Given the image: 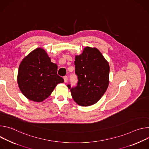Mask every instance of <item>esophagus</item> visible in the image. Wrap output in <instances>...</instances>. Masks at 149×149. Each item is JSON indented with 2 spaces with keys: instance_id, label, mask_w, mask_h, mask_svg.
<instances>
[{
  "instance_id": "obj_1",
  "label": "esophagus",
  "mask_w": 149,
  "mask_h": 149,
  "mask_svg": "<svg viewBox=\"0 0 149 149\" xmlns=\"http://www.w3.org/2000/svg\"><path fill=\"white\" fill-rule=\"evenodd\" d=\"M64 82L65 83H66V82L68 81V76H64Z\"/></svg>"
}]
</instances>
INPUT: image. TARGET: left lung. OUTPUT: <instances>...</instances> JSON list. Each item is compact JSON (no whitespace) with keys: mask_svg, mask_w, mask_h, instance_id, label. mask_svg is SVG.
<instances>
[{"mask_svg":"<svg viewBox=\"0 0 149 149\" xmlns=\"http://www.w3.org/2000/svg\"><path fill=\"white\" fill-rule=\"evenodd\" d=\"M74 65L77 84L72 88L68 85L73 100L80 106L93 105L108 88V62L97 48L87 47L81 54L76 56Z\"/></svg>","mask_w":149,"mask_h":149,"instance_id":"1","label":"left lung"}]
</instances>
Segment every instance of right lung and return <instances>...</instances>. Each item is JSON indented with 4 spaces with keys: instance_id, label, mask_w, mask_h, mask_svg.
<instances>
[{
    "instance_id": "add662e5",
    "label": "right lung",
    "mask_w": 149,
    "mask_h": 149,
    "mask_svg": "<svg viewBox=\"0 0 149 149\" xmlns=\"http://www.w3.org/2000/svg\"><path fill=\"white\" fill-rule=\"evenodd\" d=\"M17 81L25 97L32 101L42 102L64 79L57 74V65L51 61L44 49L38 48L21 61Z\"/></svg>"
}]
</instances>
